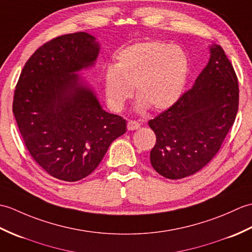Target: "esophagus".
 Here are the masks:
<instances>
[{"label":"esophagus","instance_id":"esophagus-1","mask_svg":"<svg viewBox=\"0 0 252 252\" xmlns=\"http://www.w3.org/2000/svg\"><path fill=\"white\" fill-rule=\"evenodd\" d=\"M127 128L128 130H136L138 128H140V124L137 121H128L127 122Z\"/></svg>","mask_w":252,"mask_h":252}]
</instances>
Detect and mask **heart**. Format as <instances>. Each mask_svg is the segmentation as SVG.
Returning a JSON list of instances; mask_svg holds the SVG:
<instances>
[{
	"label": "heart",
	"mask_w": 252,
	"mask_h": 252,
	"mask_svg": "<svg viewBox=\"0 0 252 252\" xmlns=\"http://www.w3.org/2000/svg\"><path fill=\"white\" fill-rule=\"evenodd\" d=\"M188 73L189 58L180 46L138 43L120 52L115 66L105 71V97L110 108L120 112L135 87L138 109H168L181 96Z\"/></svg>",
	"instance_id": "1"
}]
</instances>
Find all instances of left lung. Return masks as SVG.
<instances>
[{
    "instance_id": "8db88e82",
    "label": "left lung",
    "mask_w": 252,
    "mask_h": 252,
    "mask_svg": "<svg viewBox=\"0 0 252 252\" xmlns=\"http://www.w3.org/2000/svg\"><path fill=\"white\" fill-rule=\"evenodd\" d=\"M195 81L171 107L149 126L156 143L150 153L152 167L171 180L194 175L214 158L236 119L238 80L220 45Z\"/></svg>"
}]
</instances>
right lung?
Listing matches in <instances>:
<instances>
[{
	"label": "right lung",
	"mask_w": 252,
	"mask_h": 252,
	"mask_svg": "<svg viewBox=\"0 0 252 252\" xmlns=\"http://www.w3.org/2000/svg\"><path fill=\"white\" fill-rule=\"evenodd\" d=\"M98 43L86 32L57 36L28 59L14 92L13 112L32 158L59 180L74 182L97 168L126 121L100 107L74 72L93 65Z\"/></svg>",
	"instance_id": "obj_1"
}]
</instances>
